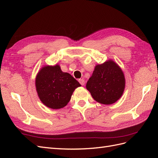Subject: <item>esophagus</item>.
<instances>
[{
  "label": "esophagus",
  "mask_w": 158,
  "mask_h": 158,
  "mask_svg": "<svg viewBox=\"0 0 158 158\" xmlns=\"http://www.w3.org/2000/svg\"><path fill=\"white\" fill-rule=\"evenodd\" d=\"M78 81H79V82H80V84L81 85H84L85 81H84V79H80Z\"/></svg>",
  "instance_id": "esophagus-1"
}]
</instances>
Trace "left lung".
<instances>
[{
    "label": "left lung",
    "mask_w": 158,
    "mask_h": 158,
    "mask_svg": "<svg viewBox=\"0 0 158 158\" xmlns=\"http://www.w3.org/2000/svg\"><path fill=\"white\" fill-rule=\"evenodd\" d=\"M125 86V80L123 71L112 60L95 66L86 84V88L92 98L105 105L116 102L123 95Z\"/></svg>",
    "instance_id": "obj_1"
}]
</instances>
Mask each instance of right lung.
<instances>
[{
  "instance_id": "1",
  "label": "right lung",
  "mask_w": 158,
  "mask_h": 158,
  "mask_svg": "<svg viewBox=\"0 0 158 158\" xmlns=\"http://www.w3.org/2000/svg\"><path fill=\"white\" fill-rule=\"evenodd\" d=\"M40 99L47 107L58 109L69 102L74 89L80 83L67 73H63L59 65L43 67L35 80Z\"/></svg>"
}]
</instances>
